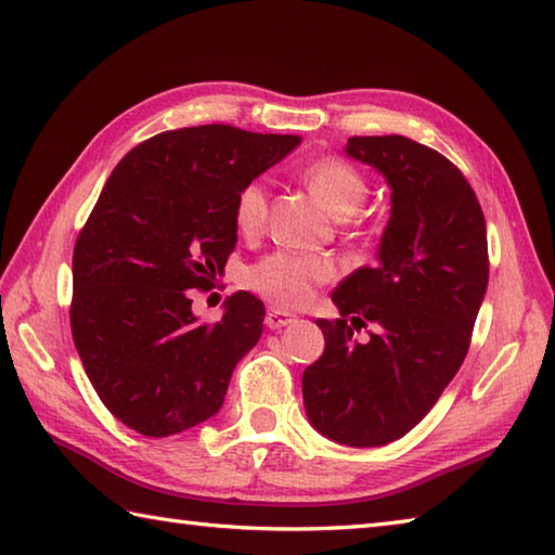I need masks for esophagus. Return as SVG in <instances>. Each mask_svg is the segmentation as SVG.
I'll use <instances>...</instances> for the list:
<instances>
[{
    "label": "esophagus",
    "instance_id": "34e87169",
    "mask_svg": "<svg viewBox=\"0 0 555 555\" xmlns=\"http://www.w3.org/2000/svg\"><path fill=\"white\" fill-rule=\"evenodd\" d=\"M291 322H296V317L288 314V312H281V310H269L267 317H264V324L269 328H284Z\"/></svg>",
    "mask_w": 555,
    "mask_h": 555
}]
</instances>
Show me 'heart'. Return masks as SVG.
Here are the masks:
<instances>
[{"label": "heart", "mask_w": 555, "mask_h": 555, "mask_svg": "<svg viewBox=\"0 0 555 555\" xmlns=\"http://www.w3.org/2000/svg\"><path fill=\"white\" fill-rule=\"evenodd\" d=\"M302 176L310 191L320 197V203L338 219H346L352 211H358L370 191L362 171L336 157L312 162ZM233 217L235 227L245 235H253L264 227L267 185L262 181H250L241 188L238 197H235ZM332 274L334 267L326 259L274 253L247 269L243 281L257 296L279 305V308H302L310 302L314 286L332 279Z\"/></svg>", "instance_id": "heart-1"}]
</instances>
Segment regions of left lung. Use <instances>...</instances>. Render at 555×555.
Returning <instances> with one entry per match:
<instances>
[{
  "mask_svg": "<svg viewBox=\"0 0 555 555\" xmlns=\"http://www.w3.org/2000/svg\"><path fill=\"white\" fill-rule=\"evenodd\" d=\"M346 155L391 188L374 264L346 276L317 320L322 358L302 372L312 427L356 448L386 446L427 415L463 364L489 284L487 221L475 191L436 150L403 135L350 138ZM372 323L371 340L351 334Z\"/></svg>",
  "mask_w": 555,
  "mask_h": 555,
  "instance_id": "8db88e82",
  "label": "left lung"
}]
</instances>
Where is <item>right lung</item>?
I'll return each mask as SVG.
<instances>
[{"instance_id": "1", "label": "right lung", "mask_w": 555, "mask_h": 555, "mask_svg": "<svg viewBox=\"0 0 555 555\" xmlns=\"http://www.w3.org/2000/svg\"><path fill=\"white\" fill-rule=\"evenodd\" d=\"M300 140L179 128L133 147L104 183L76 241L70 332L90 384L126 427L162 439L223 405L235 364L262 336L264 305L238 291L221 320L203 324L188 291L227 267L241 188Z\"/></svg>"}]
</instances>
